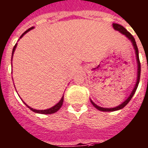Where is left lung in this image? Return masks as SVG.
<instances>
[{"mask_svg":"<svg viewBox=\"0 0 148 148\" xmlns=\"http://www.w3.org/2000/svg\"><path fill=\"white\" fill-rule=\"evenodd\" d=\"M112 26L114 28L115 30H117V31H119L120 33H122L124 36H126L128 38V39L131 41L132 44H133V46H134V50H135V53H136V57H137V82H136V84H135V86H134V89H133V91L130 95V96L127 98L125 101L121 103V104L118 106L116 107H114V108H102V107H100L99 106H97L96 104H95L94 102L91 100V102H92V104L97 109H99L100 111H103V112H113V111H116V110H119V109H122L123 107H125L128 104V102H129L130 100H131L132 97L134 96V95L135 94V92L137 91V87H138V84H139L140 82V60H139V53H138V48H137V43H136V41H135V39H134V36H132L131 34L129 32L127 31V29H125L123 26H122L121 25L116 24V23H113L112 24Z\"/></svg>","mask_w":148,"mask_h":148,"instance_id":"obj_1","label":"left lung"}]
</instances>
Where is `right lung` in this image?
<instances>
[{"label":"right lung","mask_w":148,"mask_h":148,"mask_svg":"<svg viewBox=\"0 0 148 148\" xmlns=\"http://www.w3.org/2000/svg\"><path fill=\"white\" fill-rule=\"evenodd\" d=\"M33 28H34V27H32V28H30V29H27L26 31L24 33L22 34L21 36H20V39H21V37L23 36L26 33V32H28L29 31H30V30L33 29ZM16 47H17V43L14 45V48H13V50H12V56H13V54H14V50H15V48H16ZM63 102H64V95H63V97L61 98V99L60 100V101L58 102V103H57V104L55 105L54 106L51 107V108H49V109H45V110H37V109H32V108H31V107H29V106L25 104V102H24V103L26 105L27 107H29V109H31L32 111H33L34 112H36V113H40V114H53V113H54V112H57L60 109V108H61L62 105H63Z\"/></svg>","instance_id":"right-lung-1"}]
</instances>
